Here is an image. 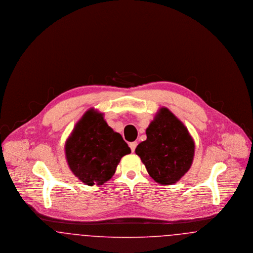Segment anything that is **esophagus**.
Returning a JSON list of instances; mask_svg holds the SVG:
<instances>
[{"mask_svg":"<svg viewBox=\"0 0 253 253\" xmlns=\"http://www.w3.org/2000/svg\"><path fill=\"white\" fill-rule=\"evenodd\" d=\"M129 146H130V148H131V151L132 152H134V150H135V148H136V146H137V142H131L130 144H129Z\"/></svg>","mask_w":253,"mask_h":253,"instance_id":"1","label":"esophagus"}]
</instances>
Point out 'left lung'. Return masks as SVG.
I'll return each mask as SVG.
<instances>
[{"instance_id": "8db88e82", "label": "left lung", "mask_w": 253, "mask_h": 253, "mask_svg": "<svg viewBox=\"0 0 253 253\" xmlns=\"http://www.w3.org/2000/svg\"><path fill=\"white\" fill-rule=\"evenodd\" d=\"M147 139L137 145L148 173L161 185L180 180L190 169L194 156V141L187 127L168 108L162 107L146 130Z\"/></svg>"}]
</instances>
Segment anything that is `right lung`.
Segmentation results:
<instances>
[{"instance_id":"obj_1","label":"right lung","mask_w":253,"mask_h":253,"mask_svg":"<svg viewBox=\"0 0 253 253\" xmlns=\"http://www.w3.org/2000/svg\"><path fill=\"white\" fill-rule=\"evenodd\" d=\"M131 149L108 126L103 114L88 110L65 142V157L73 173L88 186L110 180L121 157Z\"/></svg>"}]
</instances>
